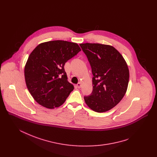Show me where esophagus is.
<instances>
[{
	"label": "esophagus",
	"mask_w": 157,
	"mask_h": 157,
	"mask_svg": "<svg viewBox=\"0 0 157 157\" xmlns=\"http://www.w3.org/2000/svg\"><path fill=\"white\" fill-rule=\"evenodd\" d=\"M81 86H82V83H81V82L78 83V84H77V87H78V88H81Z\"/></svg>",
	"instance_id": "1"
}]
</instances>
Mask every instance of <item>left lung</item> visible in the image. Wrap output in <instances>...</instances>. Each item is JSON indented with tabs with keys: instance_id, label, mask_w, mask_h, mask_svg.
Returning <instances> with one entry per match:
<instances>
[{
	"instance_id": "1",
	"label": "left lung",
	"mask_w": 157,
	"mask_h": 157,
	"mask_svg": "<svg viewBox=\"0 0 157 157\" xmlns=\"http://www.w3.org/2000/svg\"><path fill=\"white\" fill-rule=\"evenodd\" d=\"M92 69L93 90L85 96L86 105L97 112L108 111L124 97L129 73L123 56L115 48L99 44H81Z\"/></svg>"
}]
</instances>
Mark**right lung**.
Returning a JSON list of instances; mask_svg holds the SVG:
<instances>
[{
  "label": "right lung",
  "instance_id": "right-lung-1",
  "mask_svg": "<svg viewBox=\"0 0 157 157\" xmlns=\"http://www.w3.org/2000/svg\"><path fill=\"white\" fill-rule=\"evenodd\" d=\"M81 51L77 44L53 40L40 44L30 53L25 67L29 92L39 104L53 109L63 104L74 85L67 81L64 65Z\"/></svg>",
  "mask_w": 157,
  "mask_h": 157
}]
</instances>
